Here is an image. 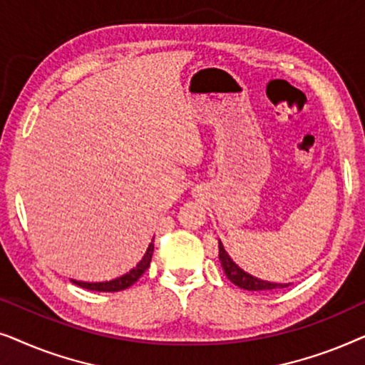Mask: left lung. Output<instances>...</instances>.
<instances>
[{
    "label": "left lung",
    "mask_w": 365,
    "mask_h": 365,
    "mask_svg": "<svg viewBox=\"0 0 365 365\" xmlns=\"http://www.w3.org/2000/svg\"><path fill=\"white\" fill-rule=\"evenodd\" d=\"M219 261H221V266L224 269V274H226L229 281L232 284H236L237 287L246 289V291H272V289H282V287H289V284H277V282H269V281H262V279H257L251 276V274L242 271L241 267L237 266L236 262L232 261L231 256L226 252L222 242L219 241Z\"/></svg>",
    "instance_id": "1"
}]
</instances>
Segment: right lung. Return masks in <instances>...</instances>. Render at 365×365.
Segmentation results:
<instances>
[{
    "mask_svg": "<svg viewBox=\"0 0 365 365\" xmlns=\"http://www.w3.org/2000/svg\"><path fill=\"white\" fill-rule=\"evenodd\" d=\"M153 251H154V237H153L151 244L148 246L146 252H144L141 261L136 264V267H133L131 271L123 274V276L113 279V281H104V282H83V281H74V279H71V282L83 289H89V291H98V292L124 291V289L131 287L133 284L143 276L144 271L149 267V264H151V257H153Z\"/></svg>",
    "mask_w": 365,
    "mask_h": 365,
    "instance_id": "add662e5",
    "label": "right lung"
}]
</instances>
